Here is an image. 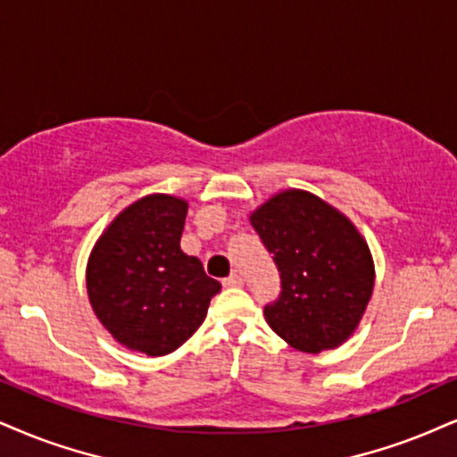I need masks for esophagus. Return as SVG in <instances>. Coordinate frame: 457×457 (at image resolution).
Masks as SVG:
<instances>
[{"mask_svg":"<svg viewBox=\"0 0 457 457\" xmlns=\"http://www.w3.org/2000/svg\"><path fill=\"white\" fill-rule=\"evenodd\" d=\"M222 284L227 286V288H239V286H244V278H241L239 273H230L228 278H224Z\"/></svg>","mask_w":457,"mask_h":457,"instance_id":"1","label":"esophagus"}]
</instances>
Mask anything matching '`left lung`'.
Instances as JSON below:
<instances>
[{"label":"left lung","mask_w":457,"mask_h":457,"mask_svg":"<svg viewBox=\"0 0 457 457\" xmlns=\"http://www.w3.org/2000/svg\"><path fill=\"white\" fill-rule=\"evenodd\" d=\"M279 271L267 324L292 347L320 353L356 330L373 295L369 245L349 220L303 190H286L250 216Z\"/></svg>","instance_id":"1"}]
</instances>
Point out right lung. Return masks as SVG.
Returning <instances> with one entry per match:
<instances>
[{"mask_svg": "<svg viewBox=\"0 0 457 457\" xmlns=\"http://www.w3.org/2000/svg\"><path fill=\"white\" fill-rule=\"evenodd\" d=\"M186 212L176 196H144L110 224L88 258L95 315L118 343L148 356L190 339L220 292L199 258L179 247Z\"/></svg>", "mask_w": 457, "mask_h": 457, "instance_id": "right-lung-1", "label": "right lung"}]
</instances>
